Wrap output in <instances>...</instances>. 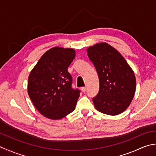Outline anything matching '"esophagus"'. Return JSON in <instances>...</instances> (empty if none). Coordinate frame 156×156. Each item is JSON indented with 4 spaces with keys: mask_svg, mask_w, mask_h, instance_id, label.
<instances>
[{
    "mask_svg": "<svg viewBox=\"0 0 156 156\" xmlns=\"http://www.w3.org/2000/svg\"><path fill=\"white\" fill-rule=\"evenodd\" d=\"M81 90L82 92H83V93H84V92H85V91H86V90H87V88H86V87H81Z\"/></svg>",
    "mask_w": 156,
    "mask_h": 156,
    "instance_id": "esophagus-1",
    "label": "esophagus"
}]
</instances>
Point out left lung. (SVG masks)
I'll use <instances>...</instances> for the list:
<instances>
[{
  "instance_id": "8db88e82",
  "label": "left lung",
  "mask_w": 156,
  "mask_h": 156,
  "mask_svg": "<svg viewBox=\"0 0 156 156\" xmlns=\"http://www.w3.org/2000/svg\"><path fill=\"white\" fill-rule=\"evenodd\" d=\"M87 56L98 75L99 92L93 98L100 112L114 116L123 112L133 99L136 79L126 60L110 44L101 42L87 48Z\"/></svg>"
}]
</instances>
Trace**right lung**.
Segmentation results:
<instances>
[{
	"mask_svg": "<svg viewBox=\"0 0 156 156\" xmlns=\"http://www.w3.org/2000/svg\"><path fill=\"white\" fill-rule=\"evenodd\" d=\"M75 57L74 49L53 47L30 72L28 95L36 108L47 119H61L75 109L80 91L71 87L72 77L67 71Z\"/></svg>",
	"mask_w": 156,
	"mask_h": 156,
	"instance_id": "1",
	"label": "right lung"
}]
</instances>
